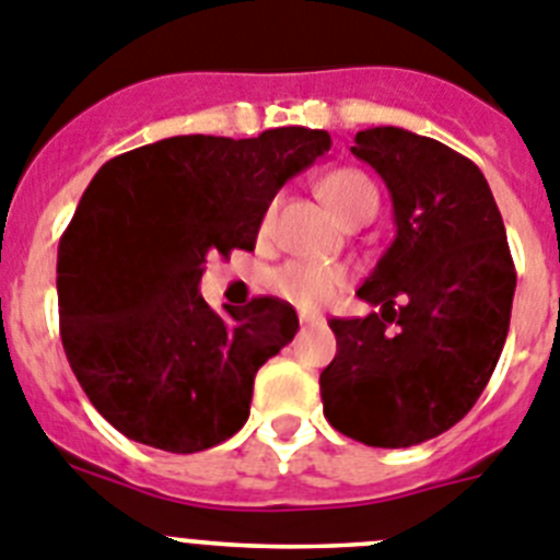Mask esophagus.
I'll return each instance as SVG.
<instances>
[{
	"instance_id": "esophagus-1",
	"label": "esophagus",
	"mask_w": 560,
	"mask_h": 560,
	"mask_svg": "<svg viewBox=\"0 0 560 560\" xmlns=\"http://www.w3.org/2000/svg\"><path fill=\"white\" fill-rule=\"evenodd\" d=\"M299 320L304 326H320L324 324V315H320V312H306V310H301L299 312Z\"/></svg>"
}]
</instances>
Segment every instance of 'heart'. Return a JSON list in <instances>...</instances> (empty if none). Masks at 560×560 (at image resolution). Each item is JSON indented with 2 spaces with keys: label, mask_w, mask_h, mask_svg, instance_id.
I'll return each mask as SVG.
<instances>
[{
  "label": "heart",
  "mask_w": 560,
  "mask_h": 560,
  "mask_svg": "<svg viewBox=\"0 0 560 560\" xmlns=\"http://www.w3.org/2000/svg\"><path fill=\"white\" fill-rule=\"evenodd\" d=\"M317 192L320 198L329 203V209L335 211L337 218L346 220L349 214H354L357 209L368 203H376V189L374 184L360 173V170L340 167L331 170L320 178L317 184ZM273 218V209L265 211L261 218V231L270 225ZM346 270L340 265H329V261H284L276 270L268 273V287L279 295V299L290 301L295 306H304V310H317V306L329 304L337 295L342 284H346Z\"/></svg>",
  "instance_id": "1"
}]
</instances>
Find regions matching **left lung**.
I'll list each match as a JSON object with an SVG mask.
<instances>
[{
  "instance_id": "left-lung-1",
  "label": "left lung",
  "mask_w": 560,
  "mask_h": 560,
  "mask_svg": "<svg viewBox=\"0 0 560 560\" xmlns=\"http://www.w3.org/2000/svg\"><path fill=\"white\" fill-rule=\"evenodd\" d=\"M351 153L380 173L396 240L357 290L380 306L331 317L324 416L365 446L401 450L466 416L491 380L516 290L505 223L475 161L430 136L368 128Z\"/></svg>"
}]
</instances>
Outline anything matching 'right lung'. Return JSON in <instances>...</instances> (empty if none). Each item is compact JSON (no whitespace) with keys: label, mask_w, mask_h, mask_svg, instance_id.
Returning a JSON list of instances; mask_svg holds the SVG:
<instances>
[{"label":"right lung","mask_w":560,"mask_h":560,"mask_svg":"<svg viewBox=\"0 0 560 560\" xmlns=\"http://www.w3.org/2000/svg\"><path fill=\"white\" fill-rule=\"evenodd\" d=\"M326 130L173 136L105 161L58 245L63 351L89 401L144 446L192 455L243 430L254 376L299 331L287 301L211 310L206 256L254 250L281 186Z\"/></svg>","instance_id":"obj_1"}]
</instances>
